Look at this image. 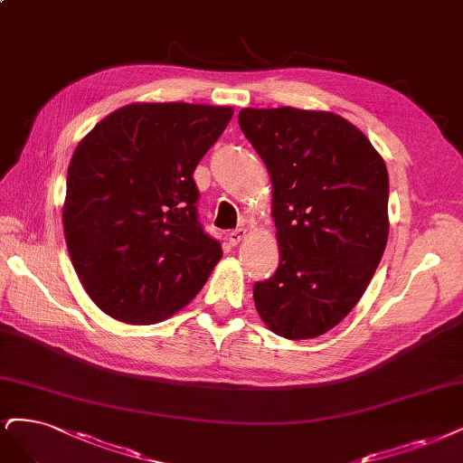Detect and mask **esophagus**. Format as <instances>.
<instances>
[{
	"instance_id": "34e87169",
	"label": "esophagus",
	"mask_w": 463,
	"mask_h": 463,
	"mask_svg": "<svg viewBox=\"0 0 463 463\" xmlns=\"http://www.w3.org/2000/svg\"><path fill=\"white\" fill-rule=\"evenodd\" d=\"M245 235H247V230H233V232H230L228 235H226V239H228V243L232 245V247H235L237 243H241L243 239H245Z\"/></svg>"
}]
</instances>
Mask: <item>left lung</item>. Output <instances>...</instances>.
Segmentation results:
<instances>
[{"instance_id":"obj_1","label":"left lung","mask_w":463,"mask_h":463,"mask_svg":"<svg viewBox=\"0 0 463 463\" xmlns=\"http://www.w3.org/2000/svg\"><path fill=\"white\" fill-rule=\"evenodd\" d=\"M239 126L272 178L279 243L254 305L279 337L314 339L356 307L383 257L385 161L354 124L324 110L243 109Z\"/></svg>"}]
</instances>
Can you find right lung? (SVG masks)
Wrapping results in <instances>:
<instances>
[{
    "instance_id": "1",
    "label": "right lung",
    "mask_w": 463,
    "mask_h": 463,
    "mask_svg": "<svg viewBox=\"0 0 463 463\" xmlns=\"http://www.w3.org/2000/svg\"><path fill=\"white\" fill-rule=\"evenodd\" d=\"M232 115V107L132 103L78 143L62 228L84 289L115 320H166L222 259L199 222L194 172Z\"/></svg>"
}]
</instances>
